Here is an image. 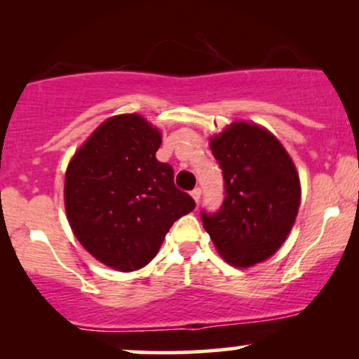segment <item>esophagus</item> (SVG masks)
Masks as SVG:
<instances>
[{
    "instance_id": "1",
    "label": "esophagus",
    "mask_w": 359,
    "mask_h": 359,
    "mask_svg": "<svg viewBox=\"0 0 359 359\" xmlns=\"http://www.w3.org/2000/svg\"><path fill=\"white\" fill-rule=\"evenodd\" d=\"M201 194H203V191H201L199 187H196V189H194V191L191 192V196L194 197V201H196V203H199V199H201Z\"/></svg>"
}]
</instances>
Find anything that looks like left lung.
I'll list each match as a JSON object with an SVG mask.
<instances>
[{"label": "left lung", "mask_w": 359, "mask_h": 359, "mask_svg": "<svg viewBox=\"0 0 359 359\" xmlns=\"http://www.w3.org/2000/svg\"><path fill=\"white\" fill-rule=\"evenodd\" d=\"M224 201L201 212L217 253L241 269L265 262L287 240L300 205V180L285 148L265 128L236 121L211 138Z\"/></svg>", "instance_id": "8db88e82"}]
</instances>
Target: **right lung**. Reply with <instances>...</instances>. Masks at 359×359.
I'll list each match as a JSON object with an SVG mask.
<instances>
[{
    "label": "right lung",
    "instance_id": "1",
    "mask_svg": "<svg viewBox=\"0 0 359 359\" xmlns=\"http://www.w3.org/2000/svg\"><path fill=\"white\" fill-rule=\"evenodd\" d=\"M158 128L118 114L96 128L65 172L64 201L74 234L101 263L135 271L158 253L170 226L196 208L156 160Z\"/></svg>",
    "mask_w": 359,
    "mask_h": 359
}]
</instances>
